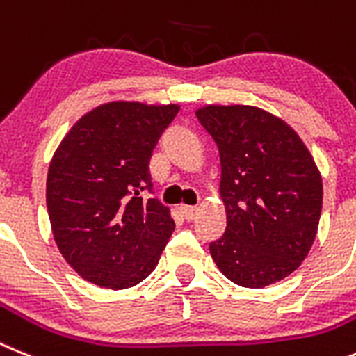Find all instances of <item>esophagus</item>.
<instances>
[{
  "label": "esophagus",
  "mask_w": 356,
  "mask_h": 356,
  "mask_svg": "<svg viewBox=\"0 0 356 356\" xmlns=\"http://www.w3.org/2000/svg\"><path fill=\"white\" fill-rule=\"evenodd\" d=\"M181 211L186 220H193L197 216V213H199V208H197V206H181Z\"/></svg>",
  "instance_id": "esophagus-1"
}]
</instances>
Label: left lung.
<instances>
[{
  "instance_id": "8db88e82",
  "label": "left lung",
  "mask_w": 356,
  "mask_h": 356,
  "mask_svg": "<svg viewBox=\"0 0 356 356\" xmlns=\"http://www.w3.org/2000/svg\"><path fill=\"white\" fill-rule=\"evenodd\" d=\"M197 118L220 154L227 227L209 252L227 280L264 289L307 258L323 209V179L298 132L251 105H206Z\"/></svg>"
}]
</instances>
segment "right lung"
Segmentation results:
<instances>
[{"label": "right lung", "instance_id": "obj_1", "mask_svg": "<svg viewBox=\"0 0 356 356\" xmlns=\"http://www.w3.org/2000/svg\"><path fill=\"white\" fill-rule=\"evenodd\" d=\"M179 105L109 102L84 114L49 163L46 206L55 243L86 281L129 289L156 268L175 229L152 191L150 157Z\"/></svg>", "mask_w": 356, "mask_h": 356}]
</instances>
